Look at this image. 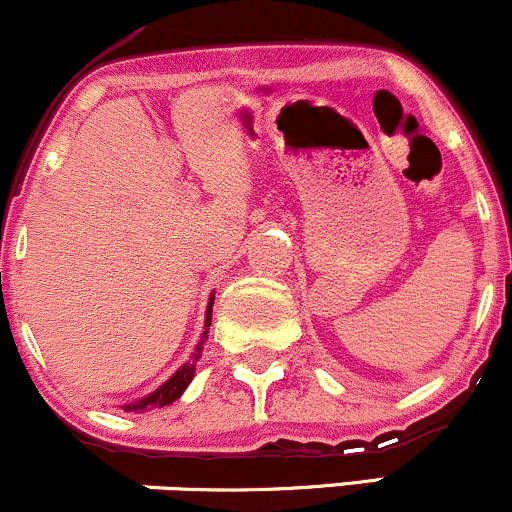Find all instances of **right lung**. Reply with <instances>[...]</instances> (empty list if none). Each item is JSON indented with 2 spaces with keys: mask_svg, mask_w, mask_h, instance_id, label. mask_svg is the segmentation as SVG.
<instances>
[{
  "mask_svg": "<svg viewBox=\"0 0 512 512\" xmlns=\"http://www.w3.org/2000/svg\"><path fill=\"white\" fill-rule=\"evenodd\" d=\"M211 305H214V296L209 298L207 320H204V337H202V342L197 344L195 354H192V361H187L185 366L175 370V373L170 375L166 383L158 387V390L151 392V395H146L144 399H137V402H132V404H125L122 409H125V411H146V409H154V407H158V409L168 407L170 402H175V399H178L182 392L187 390V385H190L192 378H195V363H197L199 354H202V344H204V339H207V332L211 327Z\"/></svg>",
  "mask_w": 512,
  "mask_h": 512,
  "instance_id": "1",
  "label": "right lung"
}]
</instances>
